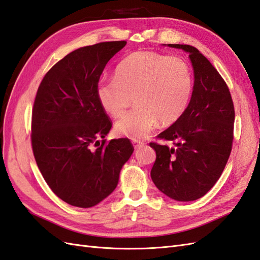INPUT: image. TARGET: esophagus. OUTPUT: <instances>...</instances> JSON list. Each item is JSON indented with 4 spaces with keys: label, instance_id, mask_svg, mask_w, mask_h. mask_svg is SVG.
<instances>
[{
    "label": "esophagus",
    "instance_id": "34e87169",
    "mask_svg": "<svg viewBox=\"0 0 260 260\" xmlns=\"http://www.w3.org/2000/svg\"><path fill=\"white\" fill-rule=\"evenodd\" d=\"M132 143H133V145H134L135 148L141 147V146L144 145V142L143 141H138V139H132Z\"/></svg>",
    "mask_w": 260,
    "mask_h": 260
}]
</instances>
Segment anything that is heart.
Segmentation results:
<instances>
[{
    "mask_svg": "<svg viewBox=\"0 0 260 260\" xmlns=\"http://www.w3.org/2000/svg\"><path fill=\"white\" fill-rule=\"evenodd\" d=\"M193 92L189 63L177 56L136 51L116 66L115 78L98 83L101 108L113 117L121 116L134 94L137 104L115 125L117 134L143 138L161 124L175 123L187 110Z\"/></svg>",
    "mask_w": 260,
    "mask_h": 260,
    "instance_id": "obj_1",
    "label": "heart"
}]
</instances>
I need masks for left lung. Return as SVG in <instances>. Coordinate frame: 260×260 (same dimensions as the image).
<instances>
[{
    "mask_svg": "<svg viewBox=\"0 0 260 260\" xmlns=\"http://www.w3.org/2000/svg\"><path fill=\"white\" fill-rule=\"evenodd\" d=\"M187 51L194 85L183 115L150 143L156 160L150 176L162 193L177 201H194L208 193L221 177L234 138L235 110L224 79L196 47L169 44Z\"/></svg>",
    "mask_w": 260,
    "mask_h": 260,
    "instance_id": "left-lung-1",
    "label": "left lung"
}]
</instances>
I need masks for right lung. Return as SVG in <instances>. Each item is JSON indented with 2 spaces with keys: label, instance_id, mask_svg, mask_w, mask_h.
Masks as SVG:
<instances>
[{
  "label": "right lung",
  "instance_id": "add662e5",
  "mask_svg": "<svg viewBox=\"0 0 260 260\" xmlns=\"http://www.w3.org/2000/svg\"><path fill=\"white\" fill-rule=\"evenodd\" d=\"M125 45L103 42L70 52L46 73L36 93L32 154L52 192L78 208H91L110 196L134 151L128 138L104 139L112 121L96 96L106 63Z\"/></svg>",
  "mask_w": 260,
  "mask_h": 260
}]
</instances>
